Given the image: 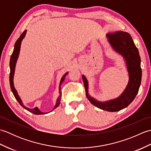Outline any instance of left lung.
Instances as JSON below:
<instances>
[{
  "instance_id": "8db88e82",
  "label": "left lung",
  "mask_w": 151,
  "mask_h": 151,
  "mask_svg": "<svg viewBox=\"0 0 151 151\" xmlns=\"http://www.w3.org/2000/svg\"><path fill=\"white\" fill-rule=\"evenodd\" d=\"M108 41L115 52L123 57L129 73V82L119 97L105 102L96 100L89 95L88 82L82 75L86 95L91 103L96 107L108 111H117L127 107L138 93L142 82V71L139 51L130 35L123 31H117L106 34Z\"/></svg>"
}]
</instances>
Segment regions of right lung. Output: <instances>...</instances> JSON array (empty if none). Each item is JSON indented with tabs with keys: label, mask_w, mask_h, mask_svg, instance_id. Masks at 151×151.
<instances>
[{
	"label": "right lung",
	"mask_w": 151,
	"mask_h": 151,
	"mask_svg": "<svg viewBox=\"0 0 151 151\" xmlns=\"http://www.w3.org/2000/svg\"><path fill=\"white\" fill-rule=\"evenodd\" d=\"M27 33V30H24L22 34L21 35L20 37H19V39L16 41L14 45V51H13V53L11 56L10 58V62H9V68H10V73H9V84H10V88L12 89V91L14 94V97L15 99H17V101L19 102V103L20 104V105L22 108H24V109H26L27 110L29 111L31 113H32L36 115H41V114H46L47 113H49V112H47V113H45V112H42L40 110V109L37 107H36L34 108H29L25 106L23 104L22 102V100L21 99L20 97H19L17 91L16 90L15 87H14V73H15V65H16V63H17V61L19 57V52H20V49H21V41L23 40V38L24 37L25 35H26ZM68 74V72H67L65 75H64L62 78H61V81L60 82V85H59V96L58 97L56 102V104L54 106V108L53 110L56 108L60 104V101H61V97H62V92H61V85L63 83V82L65 80V76Z\"/></svg>",
	"instance_id": "add662e5"
}]
</instances>
